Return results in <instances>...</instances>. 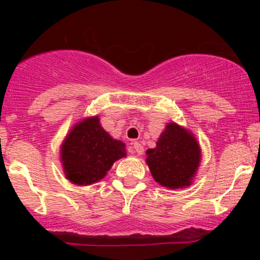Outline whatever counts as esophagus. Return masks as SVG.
Returning <instances> with one entry per match:
<instances>
[{"label":"esophagus","instance_id":"34e87169","mask_svg":"<svg viewBox=\"0 0 260 260\" xmlns=\"http://www.w3.org/2000/svg\"><path fill=\"white\" fill-rule=\"evenodd\" d=\"M133 149H134L133 151L137 155H142V154H143V151H144V149H143V147H142V144L140 143V142H134Z\"/></svg>","mask_w":260,"mask_h":260}]
</instances>
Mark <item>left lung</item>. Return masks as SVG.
Instances as JSON below:
<instances>
[{
    "label": "left lung",
    "mask_w": 260,
    "mask_h": 260,
    "mask_svg": "<svg viewBox=\"0 0 260 260\" xmlns=\"http://www.w3.org/2000/svg\"><path fill=\"white\" fill-rule=\"evenodd\" d=\"M145 162L154 180L162 187H189L201 162V148L194 134L170 122L159 135L156 147L145 151Z\"/></svg>",
    "instance_id": "obj_1"
}]
</instances>
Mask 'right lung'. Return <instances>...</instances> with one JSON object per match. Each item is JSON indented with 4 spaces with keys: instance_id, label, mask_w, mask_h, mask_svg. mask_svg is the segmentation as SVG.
Instances as JSON below:
<instances>
[{
    "instance_id": "right-lung-1",
    "label": "right lung",
    "mask_w": 260,
    "mask_h": 260,
    "mask_svg": "<svg viewBox=\"0 0 260 260\" xmlns=\"http://www.w3.org/2000/svg\"><path fill=\"white\" fill-rule=\"evenodd\" d=\"M125 156V144L106 133L99 116L77 122L60 145L63 174L77 186L97 183L104 179L113 163Z\"/></svg>"
}]
</instances>
